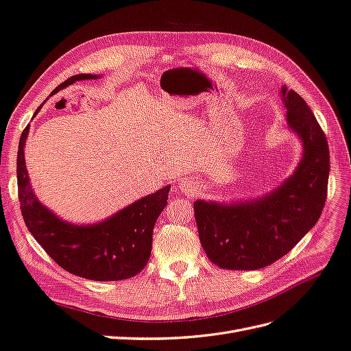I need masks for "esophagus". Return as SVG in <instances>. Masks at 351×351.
I'll return each mask as SVG.
<instances>
[{
  "instance_id": "1",
  "label": "esophagus",
  "mask_w": 351,
  "mask_h": 351,
  "mask_svg": "<svg viewBox=\"0 0 351 351\" xmlns=\"http://www.w3.org/2000/svg\"><path fill=\"white\" fill-rule=\"evenodd\" d=\"M178 186H179V191L186 195H191L195 191V184L193 181H189V179H184V181L179 182Z\"/></svg>"
}]
</instances>
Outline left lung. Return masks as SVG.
<instances>
[{
	"label": "left lung",
	"mask_w": 351,
	"mask_h": 351,
	"mask_svg": "<svg viewBox=\"0 0 351 351\" xmlns=\"http://www.w3.org/2000/svg\"><path fill=\"white\" fill-rule=\"evenodd\" d=\"M287 125L302 143L294 172L272 191L238 202L197 199L199 241L210 262L229 270H256L276 262L312 229L322 213L329 148L312 110L285 85Z\"/></svg>",
	"instance_id": "obj_1"
}]
</instances>
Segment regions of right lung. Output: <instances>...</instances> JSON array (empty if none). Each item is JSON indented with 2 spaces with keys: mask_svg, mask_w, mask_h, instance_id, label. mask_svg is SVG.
<instances>
[{
  "mask_svg": "<svg viewBox=\"0 0 351 351\" xmlns=\"http://www.w3.org/2000/svg\"><path fill=\"white\" fill-rule=\"evenodd\" d=\"M98 77L99 75L91 73L75 75L60 84L53 94L76 81ZM27 135L29 125L19 141V202L25 223L38 244L58 266L91 281H120L141 272L152 254L153 229L167 204L170 185L136 199L99 222H67L39 202L34 193L25 162Z\"/></svg>",
  "mask_w": 351,
  "mask_h": 351,
  "instance_id": "add662e5",
  "label": "right lung"
}]
</instances>
